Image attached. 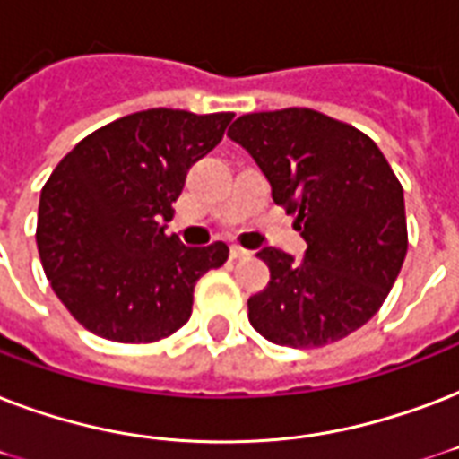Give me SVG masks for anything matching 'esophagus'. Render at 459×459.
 Instances as JSON below:
<instances>
[{"label": "esophagus", "mask_w": 459, "mask_h": 459, "mask_svg": "<svg viewBox=\"0 0 459 459\" xmlns=\"http://www.w3.org/2000/svg\"><path fill=\"white\" fill-rule=\"evenodd\" d=\"M250 257V250H245L240 245H230V259H243Z\"/></svg>", "instance_id": "esophagus-1"}]
</instances>
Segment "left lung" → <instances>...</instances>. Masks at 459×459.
<instances>
[{"instance_id": "obj_1", "label": "left lung", "mask_w": 459, "mask_h": 459, "mask_svg": "<svg viewBox=\"0 0 459 459\" xmlns=\"http://www.w3.org/2000/svg\"><path fill=\"white\" fill-rule=\"evenodd\" d=\"M229 138L257 161L307 243L302 259L257 252L272 279L247 300L255 331L286 348H321L364 326L407 255L403 186L377 143L298 107L245 114Z\"/></svg>"}]
</instances>
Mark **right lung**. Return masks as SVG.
I'll use <instances>...</instances> for the list:
<instances>
[{"label": "right lung", "instance_id": "obj_1", "mask_svg": "<svg viewBox=\"0 0 459 459\" xmlns=\"http://www.w3.org/2000/svg\"><path fill=\"white\" fill-rule=\"evenodd\" d=\"M233 114L147 109L90 133L42 187L38 250L52 290L78 324L117 342H152L193 314L200 276L229 245L186 247L166 236L195 161Z\"/></svg>", "mask_w": 459, "mask_h": 459}]
</instances>
